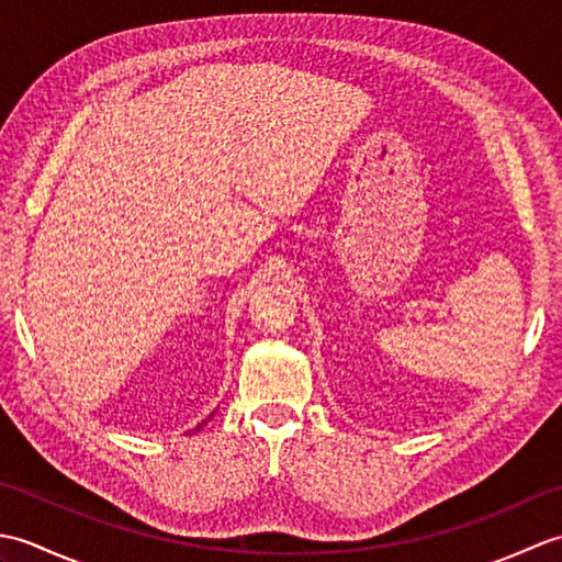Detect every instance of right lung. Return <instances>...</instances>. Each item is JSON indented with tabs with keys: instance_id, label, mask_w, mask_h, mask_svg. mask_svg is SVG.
I'll return each mask as SVG.
<instances>
[{
	"instance_id": "add662e5",
	"label": "right lung",
	"mask_w": 562,
	"mask_h": 562,
	"mask_svg": "<svg viewBox=\"0 0 562 562\" xmlns=\"http://www.w3.org/2000/svg\"><path fill=\"white\" fill-rule=\"evenodd\" d=\"M210 417H212V415H210ZM210 417H207V420H210ZM207 420H202V423H200V425H198V427H195V432H198V429H200V427H202V425H205V423H207Z\"/></svg>"
}]
</instances>
